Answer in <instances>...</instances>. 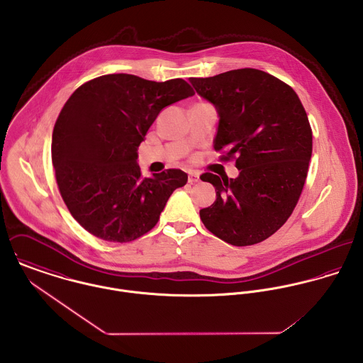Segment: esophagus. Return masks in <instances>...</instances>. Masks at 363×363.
Returning a JSON list of instances; mask_svg holds the SVG:
<instances>
[{
    "mask_svg": "<svg viewBox=\"0 0 363 363\" xmlns=\"http://www.w3.org/2000/svg\"><path fill=\"white\" fill-rule=\"evenodd\" d=\"M200 180V176H199V173H196V172H190L189 173V183H197Z\"/></svg>",
    "mask_w": 363,
    "mask_h": 363,
    "instance_id": "obj_1",
    "label": "esophagus"
}]
</instances>
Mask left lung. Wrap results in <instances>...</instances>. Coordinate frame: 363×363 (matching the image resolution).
<instances>
[{
	"label": "left lung",
	"instance_id": "left-lung-1",
	"mask_svg": "<svg viewBox=\"0 0 363 363\" xmlns=\"http://www.w3.org/2000/svg\"><path fill=\"white\" fill-rule=\"evenodd\" d=\"M197 94L218 110L213 148L235 160L236 179L201 174L216 200L200 211L208 230L233 246H252L274 235L302 194L311 157V127L296 92L274 75L232 69L190 78Z\"/></svg>",
	"mask_w": 363,
	"mask_h": 363
}]
</instances>
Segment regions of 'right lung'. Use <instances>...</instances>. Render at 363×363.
Segmentation results:
<instances>
[{
	"label": "right lung",
	"mask_w": 363,
	"mask_h": 363,
	"mask_svg": "<svg viewBox=\"0 0 363 363\" xmlns=\"http://www.w3.org/2000/svg\"><path fill=\"white\" fill-rule=\"evenodd\" d=\"M193 95L182 78L108 74L69 96L54 124L52 160L60 194L85 230L127 243L155 226L187 174L167 169L143 179L137 151L160 110Z\"/></svg>",
	"instance_id": "add662e5"
}]
</instances>
